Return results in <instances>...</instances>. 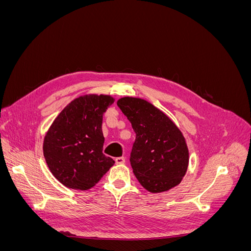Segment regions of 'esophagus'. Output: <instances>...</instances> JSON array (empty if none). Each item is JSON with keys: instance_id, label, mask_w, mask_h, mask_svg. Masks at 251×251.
I'll return each instance as SVG.
<instances>
[{"instance_id": "1", "label": "esophagus", "mask_w": 251, "mask_h": 251, "mask_svg": "<svg viewBox=\"0 0 251 251\" xmlns=\"http://www.w3.org/2000/svg\"><path fill=\"white\" fill-rule=\"evenodd\" d=\"M116 164H124L126 162V158L125 157H117L115 159Z\"/></svg>"}]
</instances>
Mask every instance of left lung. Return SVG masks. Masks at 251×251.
Segmentation results:
<instances>
[{"label": "left lung", "mask_w": 251, "mask_h": 251, "mask_svg": "<svg viewBox=\"0 0 251 251\" xmlns=\"http://www.w3.org/2000/svg\"><path fill=\"white\" fill-rule=\"evenodd\" d=\"M117 105L136 134L130 162L139 183L151 193L178 185L187 170L188 150L176 125L140 98H120Z\"/></svg>", "instance_id": "obj_1"}]
</instances>
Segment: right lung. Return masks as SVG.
Segmentation results:
<instances>
[{"instance_id":"obj_1","label":"right lung","mask_w":251,"mask_h":251,"mask_svg":"<svg viewBox=\"0 0 251 251\" xmlns=\"http://www.w3.org/2000/svg\"><path fill=\"white\" fill-rule=\"evenodd\" d=\"M114 98L86 95L71 101L53 121L44 139L48 168L67 187L86 191L114 164L102 153V115Z\"/></svg>"}]
</instances>
